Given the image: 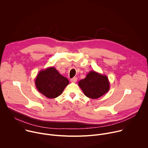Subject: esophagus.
Instances as JSON below:
<instances>
[{
    "instance_id": "esophagus-1",
    "label": "esophagus",
    "mask_w": 148,
    "mask_h": 148,
    "mask_svg": "<svg viewBox=\"0 0 148 148\" xmlns=\"http://www.w3.org/2000/svg\"><path fill=\"white\" fill-rule=\"evenodd\" d=\"M77 77H74V78H71V79H70V81H71V82H77Z\"/></svg>"
}]
</instances>
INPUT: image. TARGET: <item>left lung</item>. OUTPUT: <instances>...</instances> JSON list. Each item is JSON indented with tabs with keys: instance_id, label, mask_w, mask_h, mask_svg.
I'll return each mask as SVG.
<instances>
[{
	"instance_id": "left-lung-1",
	"label": "left lung",
	"mask_w": 148,
	"mask_h": 148,
	"mask_svg": "<svg viewBox=\"0 0 148 148\" xmlns=\"http://www.w3.org/2000/svg\"><path fill=\"white\" fill-rule=\"evenodd\" d=\"M110 84L107 75L91 71L85 78L78 82V84L86 97L91 99H97L110 90Z\"/></svg>"
}]
</instances>
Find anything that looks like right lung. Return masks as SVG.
<instances>
[{
  "label": "right lung",
  "mask_w": 148,
  "mask_h": 148,
  "mask_svg": "<svg viewBox=\"0 0 148 148\" xmlns=\"http://www.w3.org/2000/svg\"><path fill=\"white\" fill-rule=\"evenodd\" d=\"M69 84V79L61 75L54 67L40 71L35 79L37 90L48 98H55L60 95Z\"/></svg>",
  "instance_id": "obj_1"
}]
</instances>
